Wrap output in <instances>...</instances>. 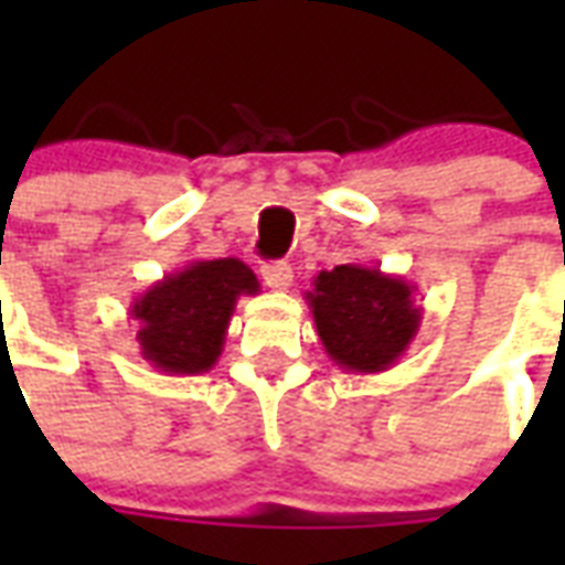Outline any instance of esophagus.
Segmentation results:
<instances>
[{"label":"esophagus","mask_w":565,"mask_h":565,"mask_svg":"<svg viewBox=\"0 0 565 565\" xmlns=\"http://www.w3.org/2000/svg\"><path fill=\"white\" fill-rule=\"evenodd\" d=\"M260 275H264V284L269 287V290H287L292 284V266L287 264V260H275V264H266L264 269H260Z\"/></svg>","instance_id":"obj_1"}]
</instances>
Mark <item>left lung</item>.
Listing matches in <instances>:
<instances>
[{"mask_svg": "<svg viewBox=\"0 0 565 565\" xmlns=\"http://www.w3.org/2000/svg\"><path fill=\"white\" fill-rule=\"evenodd\" d=\"M416 287L377 266L343 264L322 269L305 292L328 358L354 375H375L407 352L419 334Z\"/></svg>", "mask_w": 565, "mask_h": 565, "instance_id": "obj_1", "label": "left lung"}]
</instances>
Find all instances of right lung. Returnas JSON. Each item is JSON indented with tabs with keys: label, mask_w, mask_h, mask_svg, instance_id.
<instances>
[{
	"label": "right lung",
	"mask_w": 565,
	"mask_h": 565,
	"mask_svg": "<svg viewBox=\"0 0 565 565\" xmlns=\"http://www.w3.org/2000/svg\"><path fill=\"white\" fill-rule=\"evenodd\" d=\"M257 275L237 257L190 260L131 301L143 361L163 375H202L220 361L239 296H257Z\"/></svg>",
	"instance_id": "1"
}]
</instances>
